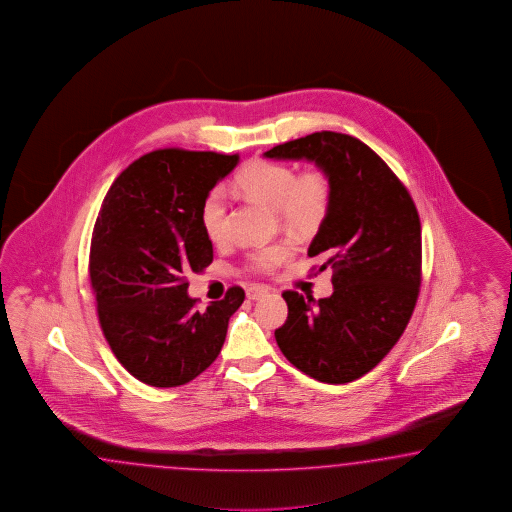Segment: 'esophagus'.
<instances>
[{"label": "esophagus", "mask_w": 512, "mask_h": 512, "mask_svg": "<svg viewBox=\"0 0 512 512\" xmlns=\"http://www.w3.org/2000/svg\"><path fill=\"white\" fill-rule=\"evenodd\" d=\"M269 293V288L267 286H262V284H252L247 288V299L249 301H258V299H262Z\"/></svg>", "instance_id": "esophagus-1"}]
</instances>
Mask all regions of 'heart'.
Here are the masks:
<instances>
[{
    "mask_svg": "<svg viewBox=\"0 0 512 512\" xmlns=\"http://www.w3.org/2000/svg\"><path fill=\"white\" fill-rule=\"evenodd\" d=\"M236 187L247 197L262 202L276 211L280 221L293 232L310 234L327 219L332 206V182L323 169L297 174L278 161L256 159L237 172ZM200 224L211 241H223L226 236V200L215 189L204 198L200 208ZM291 241H276L249 254L250 269L269 273L293 254Z\"/></svg>",
    "mask_w": 512,
    "mask_h": 512,
    "instance_id": "1",
    "label": "heart"
}]
</instances>
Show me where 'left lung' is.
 Here are the masks:
<instances>
[{"label":"left lung","instance_id":"left-lung-1","mask_svg":"<svg viewBox=\"0 0 512 512\" xmlns=\"http://www.w3.org/2000/svg\"><path fill=\"white\" fill-rule=\"evenodd\" d=\"M273 159H306L327 172L332 206L308 256L332 269L334 293L315 301L284 291L288 319L275 330L289 362L308 377L345 384L390 353L421 284V224L407 187L356 137L317 132L275 146Z\"/></svg>","mask_w":512,"mask_h":512}]
</instances>
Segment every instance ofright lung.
Listing matches in <instances>:
<instances>
[{
	"instance_id": "1",
	"label": "right lung",
	"mask_w": 512,
	"mask_h": 512,
	"mask_svg": "<svg viewBox=\"0 0 512 512\" xmlns=\"http://www.w3.org/2000/svg\"><path fill=\"white\" fill-rule=\"evenodd\" d=\"M237 161V154L154 150L120 172L102 202L89 256L100 327L118 362L150 386H182L208 369L245 301L234 286L200 312L187 295V275L213 262L202 202Z\"/></svg>"
}]
</instances>
